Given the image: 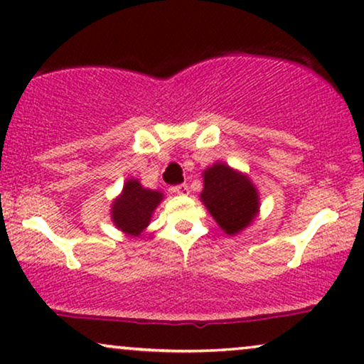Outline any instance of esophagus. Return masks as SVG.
Instances as JSON below:
<instances>
[{"instance_id":"esophagus-1","label":"esophagus","mask_w":364,"mask_h":364,"mask_svg":"<svg viewBox=\"0 0 364 364\" xmlns=\"http://www.w3.org/2000/svg\"><path fill=\"white\" fill-rule=\"evenodd\" d=\"M172 192L177 193V196H187V193H188V186H187V183H181V186L172 187Z\"/></svg>"}]
</instances>
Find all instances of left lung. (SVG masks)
Listing matches in <instances>:
<instances>
[{"label": "left lung", "mask_w": 364, "mask_h": 364, "mask_svg": "<svg viewBox=\"0 0 364 364\" xmlns=\"http://www.w3.org/2000/svg\"><path fill=\"white\" fill-rule=\"evenodd\" d=\"M200 200L227 235H238L260 212V196L247 173L225 162H215L202 172Z\"/></svg>", "instance_id": "left-lung-1"}]
</instances>
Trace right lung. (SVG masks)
Wrapping results in <instances>:
<instances>
[{
  "mask_svg": "<svg viewBox=\"0 0 364 364\" xmlns=\"http://www.w3.org/2000/svg\"><path fill=\"white\" fill-rule=\"evenodd\" d=\"M162 200V192L146 188L137 178H127L122 192L112 200L111 220L126 235L141 237Z\"/></svg>",
  "mask_w": 364,
  "mask_h": 364,
  "instance_id": "obj_1",
  "label": "right lung"
}]
</instances>
